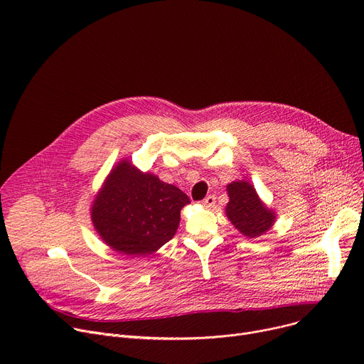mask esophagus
<instances>
[{
	"label": "esophagus",
	"mask_w": 364,
	"mask_h": 364,
	"mask_svg": "<svg viewBox=\"0 0 364 364\" xmlns=\"http://www.w3.org/2000/svg\"><path fill=\"white\" fill-rule=\"evenodd\" d=\"M202 205H203L205 208H213V206L215 205V196H214V195L206 196V198L202 200Z\"/></svg>",
	"instance_id": "34e87169"
}]
</instances>
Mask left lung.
Returning a JSON list of instances; mask_svg holds the SVG:
<instances>
[{
    "label": "left lung",
    "instance_id": "left-lung-1",
    "mask_svg": "<svg viewBox=\"0 0 364 364\" xmlns=\"http://www.w3.org/2000/svg\"><path fill=\"white\" fill-rule=\"evenodd\" d=\"M230 200L225 206V215L246 237H258L270 230L276 214L258 198L255 188L247 181H233L227 186Z\"/></svg>",
    "mask_w": 364,
    "mask_h": 364
}]
</instances>
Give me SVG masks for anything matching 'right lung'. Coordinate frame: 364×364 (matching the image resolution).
Listing matches in <instances>:
<instances>
[{
    "instance_id": "obj_1",
    "label": "right lung",
    "mask_w": 364,
    "mask_h": 364,
    "mask_svg": "<svg viewBox=\"0 0 364 364\" xmlns=\"http://www.w3.org/2000/svg\"><path fill=\"white\" fill-rule=\"evenodd\" d=\"M190 203L176 186L141 172L127 159L114 166L91 206L94 228L113 251L146 257L174 237Z\"/></svg>"
}]
</instances>
